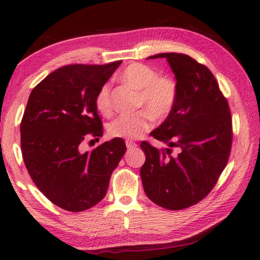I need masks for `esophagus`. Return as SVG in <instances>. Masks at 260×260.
<instances>
[{"instance_id":"34e87169","label":"esophagus","mask_w":260,"mask_h":260,"mask_svg":"<svg viewBox=\"0 0 260 260\" xmlns=\"http://www.w3.org/2000/svg\"><path fill=\"white\" fill-rule=\"evenodd\" d=\"M126 147L127 149L131 150V149H134V148H137L138 145L135 142H132V141H126Z\"/></svg>"}]
</instances>
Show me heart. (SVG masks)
<instances>
[{
    "mask_svg": "<svg viewBox=\"0 0 260 260\" xmlns=\"http://www.w3.org/2000/svg\"><path fill=\"white\" fill-rule=\"evenodd\" d=\"M120 78L125 83L140 90L138 106L145 108L154 118L167 117L174 108L177 98V84L174 78L158 76L156 69L143 63L129 64L121 73ZM96 108L105 115L112 112L113 105L109 83L101 86L96 96ZM147 113L139 111L120 114L110 123L109 133L114 138L128 140L141 138L151 127V117Z\"/></svg>",
    "mask_w": 260,
    "mask_h": 260,
    "instance_id": "1",
    "label": "heart"
}]
</instances>
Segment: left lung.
Returning <instances> with one entry per match:
<instances>
[{
	"instance_id": "left-lung-1",
	"label": "left lung",
	"mask_w": 260,
	"mask_h": 260,
	"mask_svg": "<svg viewBox=\"0 0 260 260\" xmlns=\"http://www.w3.org/2000/svg\"><path fill=\"white\" fill-rule=\"evenodd\" d=\"M167 59L177 84L174 108L151 137L180 150H158L141 143L146 162L141 167L143 189L160 207L179 211L193 206L212 191L232 149V114L219 84L206 66L186 54L159 53L148 59Z\"/></svg>"
}]
</instances>
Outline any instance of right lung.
<instances>
[{
	"label": "right lung",
	"mask_w": 260,
	"mask_h": 260,
	"mask_svg": "<svg viewBox=\"0 0 260 260\" xmlns=\"http://www.w3.org/2000/svg\"><path fill=\"white\" fill-rule=\"evenodd\" d=\"M120 63L61 67L28 97L20 123L24 163L43 194L66 211L83 212L100 203L126 151L120 138L92 151L80 148L84 139L103 134L96 96Z\"/></svg>",
	"instance_id": "right-lung-1"
}]
</instances>
